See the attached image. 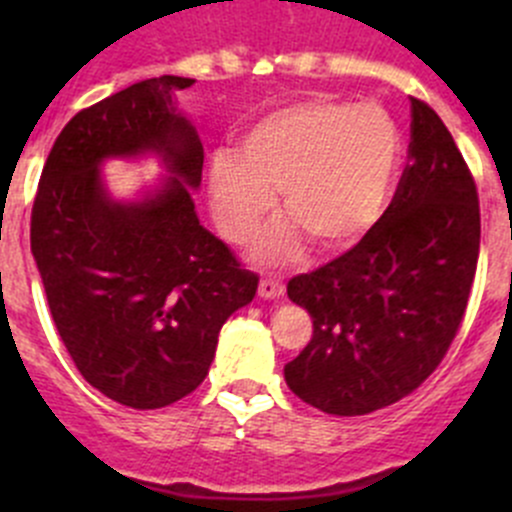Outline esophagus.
Instances as JSON below:
<instances>
[{
	"label": "esophagus",
	"mask_w": 512,
	"mask_h": 512,
	"mask_svg": "<svg viewBox=\"0 0 512 512\" xmlns=\"http://www.w3.org/2000/svg\"><path fill=\"white\" fill-rule=\"evenodd\" d=\"M257 294H260L262 299H280L282 294H285V285H282L280 280H275V277H262Z\"/></svg>",
	"instance_id": "esophagus-1"
}]
</instances>
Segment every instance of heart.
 I'll list each match as a JSON object with an SVG mask.
<instances>
[{"label": "heart", "mask_w": 512, "mask_h": 512, "mask_svg": "<svg viewBox=\"0 0 512 512\" xmlns=\"http://www.w3.org/2000/svg\"><path fill=\"white\" fill-rule=\"evenodd\" d=\"M401 165V133L376 103L304 98L252 121L208 163L220 235L245 245L275 210L289 220L257 245L267 265L297 262L304 235L324 252L354 247L384 215Z\"/></svg>", "instance_id": "heart-1"}]
</instances>
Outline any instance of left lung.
<instances>
[{
	"label": "left lung",
	"mask_w": 512,
	"mask_h": 512,
	"mask_svg": "<svg viewBox=\"0 0 512 512\" xmlns=\"http://www.w3.org/2000/svg\"><path fill=\"white\" fill-rule=\"evenodd\" d=\"M480 210L473 175L428 103L411 98L409 165L379 223L287 297L312 317L289 389L332 416L396 404L436 371L466 314Z\"/></svg>",
	"instance_id": "1"
}]
</instances>
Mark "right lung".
<instances>
[{
  "mask_svg": "<svg viewBox=\"0 0 512 512\" xmlns=\"http://www.w3.org/2000/svg\"><path fill=\"white\" fill-rule=\"evenodd\" d=\"M193 84L158 76L76 113L32 208V255L66 352L94 389L141 411L203 384L227 317L257 292L255 272L195 213L203 143L175 103ZM143 155L171 175L141 199L116 201L100 165Z\"/></svg>",
  "mask_w": 512,
  "mask_h": 512,
  "instance_id": "right-lung-1",
  "label": "right lung"
}]
</instances>
